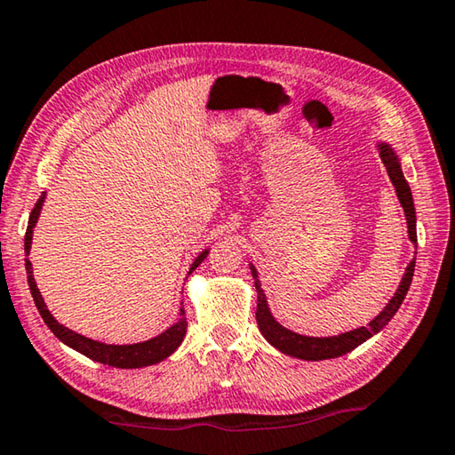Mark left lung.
I'll use <instances>...</instances> for the list:
<instances>
[{
    "label": "left lung",
    "instance_id": "1",
    "mask_svg": "<svg viewBox=\"0 0 455 455\" xmlns=\"http://www.w3.org/2000/svg\"><path fill=\"white\" fill-rule=\"evenodd\" d=\"M377 150H379L383 164H385V168H387L389 180L395 187V195L399 198V204H402V209L405 212L407 235H410V241L413 244H418V233H415L413 196H411L410 184H407L405 176L402 172V163H399L397 152L391 148V144H387V142L377 144ZM415 249H418V246H415ZM413 271H415V259L410 265H407L403 279H402V283H399L395 295L389 299V303L383 307V311L377 315L375 319L367 323V327H357L353 331H347V333H339L333 337H309V335H299V333H295V331L283 327L281 323L273 317L271 309H268L265 291L260 289L257 268H255V265H251V273H252V279H255V289H257L259 329L267 341L271 343L275 349L284 353V355L305 359V361H323V359L341 357V355H345V353H349L355 347H359L361 343H365L367 339H371L373 335L379 333L385 325H387L391 317L397 313L399 307H402L407 291H410Z\"/></svg>",
    "mask_w": 455,
    "mask_h": 455
}]
</instances>
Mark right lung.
<instances>
[{"instance_id": "1", "label": "right lung", "mask_w": 455, "mask_h": 455, "mask_svg": "<svg viewBox=\"0 0 455 455\" xmlns=\"http://www.w3.org/2000/svg\"><path fill=\"white\" fill-rule=\"evenodd\" d=\"M44 200H45V192H42V196L37 198L32 214H29L26 241H24L26 255H29V249H32L34 228H36L37 219H40ZM206 255H209V249H204L195 259V263L190 265L188 275L195 271V268L200 263H203ZM26 271H28V284H29V291H32L34 303L37 307V311H40L44 323L50 327L52 333L56 335L61 343L68 345V347H72L78 353H82V355L98 361V363H104V365H110V367H120V369H138V367L160 363V361L171 357L172 353L180 347L182 339H184V335H187V319H184V307H180V319L176 321L172 327H168L164 333L152 337V339H148V341L132 343V345H108V343H102V341H94V339L76 333V331L68 329V327L61 325V323L56 321V317H53V315L48 311V307H45V303H44L42 292H40V289H37V284L34 281L32 263H29L28 259H26Z\"/></svg>"}]
</instances>
